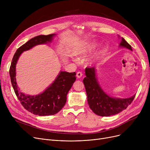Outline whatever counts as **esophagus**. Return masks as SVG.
<instances>
[{"label":"esophagus","mask_w":150,"mask_h":150,"mask_svg":"<svg viewBox=\"0 0 150 150\" xmlns=\"http://www.w3.org/2000/svg\"><path fill=\"white\" fill-rule=\"evenodd\" d=\"M82 75H83V74H82V73H81V72H78L76 73V77H77L78 78H81V77L82 76Z\"/></svg>","instance_id":"obj_1"}]
</instances>
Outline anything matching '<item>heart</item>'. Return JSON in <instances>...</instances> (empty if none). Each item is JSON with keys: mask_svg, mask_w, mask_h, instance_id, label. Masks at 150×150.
<instances>
[{"mask_svg": "<svg viewBox=\"0 0 150 150\" xmlns=\"http://www.w3.org/2000/svg\"><path fill=\"white\" fill-rule=\"evenodd\" d=\"M96 45L94 44H91L88 45L87 47H85L84 49H81L80 50H78L76 52V55H79V56H83V55L86 54V53H88V52L92 51L94 48H95ZM91 60H88L87 61V64H91Z\"/></svg>", "mask_w": 150, "mask_h": 150, "instance_id": "1", "label": "heart"}]
</instances>
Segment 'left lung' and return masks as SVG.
Wrapping results in <instances>:
<instances>
[{"label":"left lung","instance_id":"left-lung-1","mask_svg":"<svg viewBox=\"0 0 150 150\" xmlns=\"http://www.w3.org/2000/svg\"><path fill=\"white\" fill-rule=\"evenodd\" d=\"M120 39L119 47L132 51L131 46L123 38L118 35ZM96 68L92 67L85 70L86 77L83 83L87 93L88 103L89 108L96 114L108 117L115 115L127 109L135 97V94L127 98H115L107 94L100 86L96 75Z\"/></svg>","mask_w":150,"mask_h":150}]
</instances>
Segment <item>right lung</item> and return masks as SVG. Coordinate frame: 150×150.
I'll return each instance as SVG.
<instances>
[{"label": "right lung", "mask_w": 150, "mask_h": 150, "mask_svg": "<svg viewBox=\"0 0 150 150\" xmlns=\"http://www.w3.org/2000/svg\"><path fill=\"white\" fill-rule=\"evenodd\" d=\"M56 34L39 35L31 38L22 45L14 54L10 68L11 84L18 98L25 109L35 115L48 116L58 113L64 107L67 95L76 80V73L60 71L53 82L42 93L36 96L27 95L21 92L16 82V64L21 54L36 45L51 42Z\"/></svg>", "instance_id": "1"}]
</instances>
